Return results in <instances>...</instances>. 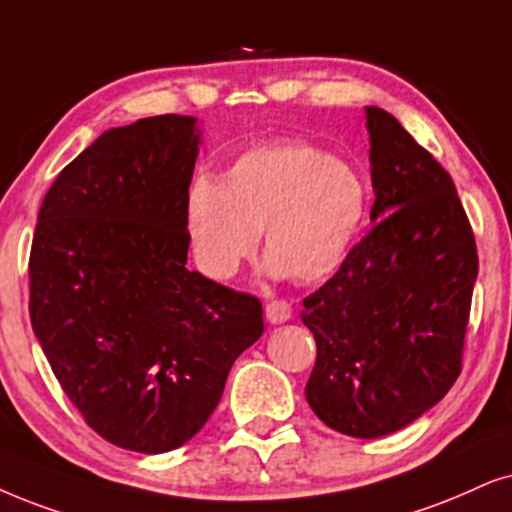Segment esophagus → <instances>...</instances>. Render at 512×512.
<instances>
[{
  "mask_svg": "<svg viewBox=\"0 0 512 512\" xmlns=\"http://www.w3.org/2000/svg\"><path fill=\"white\" fill-rule=\"evenodd\" d=\"M264 314H267L269 323H286L290 319V314H293V307L286 300H271L267 302V307H264Z\"/></svg>",
  "mask_w": 512,
  "mask_h": 512,
  "instance_id": "34e87169",
  "label": "esophagus"
}]
</instances>
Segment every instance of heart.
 Instances as JSON below:
<instances>
[{"label": "heart", "mask_w": 512, "mask_h": 512, "mask_svg": "<svg viewBox=\"0 0 512 512\" xmlns=\"http://www.w3.org/2000/svg\"><path fill=\"white\" fill-rule=\"evenodd\" d=\"M368 186L347 160L304 141H274L238 155L217 184L198 179L186 229L198 269L229 281L264 231L267 271L316 283L333 276L359 241Z\"/></svg>", "instance_id": "1"}]
</instances>
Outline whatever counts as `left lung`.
<instances>
[{
    "label": "left lung",
    "mask_w": 512,
    "mask_h": 512,
    "mask_svg": "<svg viewBox=\"0 0 512 512\" xmlns=\"http://www.w3.org/2000/svg\"><path fill=\"white\" fill-rule=\"evenodd\" d=\"M366 127L375 224L302 300L316 340L304 397L328 428L375 439L456 383L477 248L449 172L383 108H366Z\"/></svg>",
    "instance_id": "8db88e82"
}]
</instances>
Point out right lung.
Returning <instances> with one entry per match:
<instances>
[{
	"mask_svg": "<svg viewBox=\"0 0 512 512\" xmlns=\"http://www.w3.org/2000/svg\"><path fill=\"white\" fill-rule=\"evenodd\" d=\"M200 129L158 115L103 132L58 174L30 250V323L84 423L165 454L208 423L262 302L186 269Z\"/></svg>",
	"mask_w": 512,
	"mask_h": 512,
	"instance_id": "add662e5",
	"label": "right lung"
}]
</instances>
